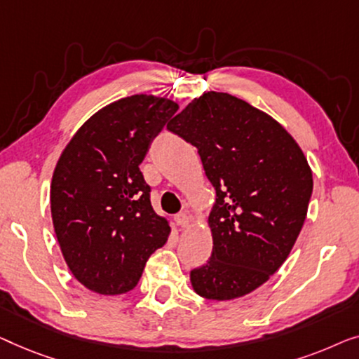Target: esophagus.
Listing matches in <instances>:
<instances>
[{"label": "esophagus", "instance_id": "34e87169", "mask_svg": "<svg viewBox=\"0 0 359 359\" xmlns=\"http://www.w3.org/2000/svg\"><path fill=\"white\" fill-rule=\"evenodd\" d=\"M175 223H177L180 228H187V226H189V223H190L189 215H187V213H179L177 216H175Z\"/></svg>", "mask_w": 359, "mask_h": 359}]
</instances>
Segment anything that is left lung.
Here are the masks:
<instances>
[{
  "mask_svg": "<svg viewBox=\"0 0 359 359\" xmlns=\"http://www.w3.org/2000/svg\"><path fill=\"white\" fill-rule=\"evenodd\" d=\"M168 130L198 149L216 190L213 252L190 271L191 286L215 301L249 294L280 269L299 236L312 195L309 164L276 120L226 93H205Z\"/></svg>",
  "mask_w": 359,
  "mask_h": 359,
  "instance_id": "1",
  "label": "left lung"
}]
</instances>
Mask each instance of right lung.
Wrapping results in <instances>:
<instances>
[{
	"label": "right lung",
	"instance_id": "obj_1",
	"mask_svg": "<svg viewBox=\"0 0 359 359\" xmlns=\"http://www.w3.org/2000/svg\"><path fill=\"white\" fill-rule=\"evenodd\" d=\"M179 110L172 100L136 94L95 112L60 156L50 205L55 234L81 285L123 294L140 281L168 221L151 206L140 164Z\"/></svg>",
	"mask_w": 359,
	"mask_h": 359
}]
</instances>
